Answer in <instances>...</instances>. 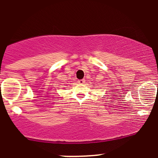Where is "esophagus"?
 I'll list each match as a JSON object with an SVG mask.
<instances>
[{
	"mask_svg": "<svg viewBox=\"0 0 158 158\" xmlns=\"http://www.w3.org/2000/svg\"><path fill=\"white\" fill-rule=\"evenodd\" d=\"M78 82H79V84H84L85 82V79H79V80H78Z\"/></svg>",
	"mask_w": 158,
	"mask_h": 158,
	"instance_id": "obj_1",
	"label": "esophagus"
}]
</instances>
